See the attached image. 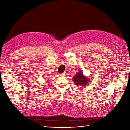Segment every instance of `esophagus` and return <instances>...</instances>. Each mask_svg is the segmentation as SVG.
<instances>
[{
    "label": "esophagus",
    "instance_id": "34e87169",
    "mask_svg": "<svg viewBox=\"0 0 130 130\" xmlns=\"http://www.w3.org/2000/svg\"><path fill=\"white\" fill-rule=\"evenodd\" d=\"M65 75V72H64V73L60 74V75H61V76H64Z\"/></svg>",
    "mask_w": 130,
    "mask_h": 130
}]
</instances>
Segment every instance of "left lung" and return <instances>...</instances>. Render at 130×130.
Segmentation results:
<instances>
[{
  "label": "left lung",
  "mask_w": 130,
  "mask_h": 130,
  "mask_svg": "<svg viewBox=\"0 0 130 130\" xmlns=\"http://www.w3.org/2000/svg\"><path fill=\"white\" fill-rule=\"evenodd\" d=\"M72 80L76 85L80 86L81 85L83 86H86L89 81L88 78H87V77L83 75L82 71H81L77 72V75L73 77Z\"/></svg>",
  "instance_id": "1"
}]
</instances>
